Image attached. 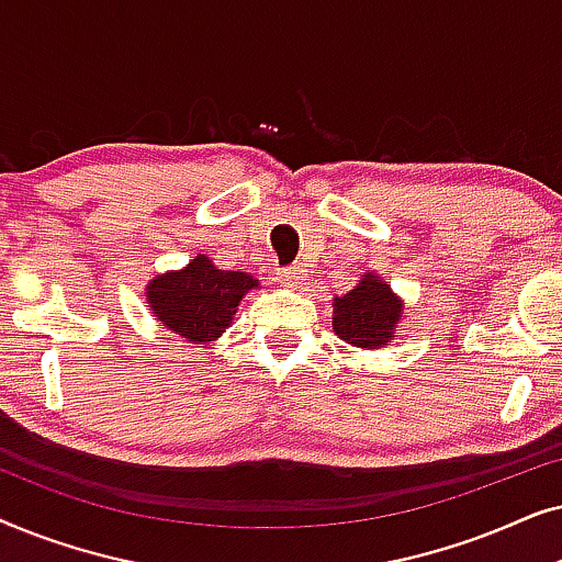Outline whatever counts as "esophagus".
Returning <instances> with one entry per match:
<instances>
[{
    "label": "esophagus",
    "mask_w": 562,
    "mask_h": 562,
    "mask_svg": "<svg viewBox=\"0 0 562 562\" xmlns=\"http://www.w3.org/2000/svg\"><path fill=\"white\" fill-rule=\"evenodd\" d=\"M279 281H281V286L296 289L299 283L304 281V271H302V268H299V266L286 268V271H279Z\"/></svg>",
    "instance_id": "1"
}]
</instances>
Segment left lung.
I'll use <instances>...</instances> for the list:
<instances>
[{"mask_svg": "<svg viewBox=\"0 0 562 562\" xmlns=\"http://www.w3.org/2000/svg\"><path fill=\"white\" fill-rule=\"evenodd\" d=\"M404 299L379 273L360 276L345 296L333 299V333L352 348L379 350L398 337Z\"/></svg>", "mask_w": 562, "mask_h": 562, "instance_id": "left-lung-1", "label": "left lung"}]
</instances>
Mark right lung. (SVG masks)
Listing matches in <instances>:
<instances>
[{"instance_id": "right-lung-1", "label": "right lung", "mask_w": 562, "mask_h": 562, "mask_svg": "<svg viewBox=\"0 0 562 562\" xmlns=\"http://www.w3.org/2000/svg\"><path fill=\"white\" fill-rule=\"evenodd\" d=\"M260 289L258 279L245 271H222L196 252L179 271L153 276L145 286L153 317L196 348L217 340L233 325L245 294Z\"/></svg>"}]
</instances>
